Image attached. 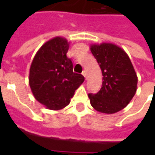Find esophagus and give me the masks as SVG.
<instances>
[{"mask_svg": "<svg viewBox=\"0 0 155 155\" xmlns=\"http://www.w3.org/2000/svg\"><path fill=\"white\" fill-rule=\"evenodd\" d=\"M82 74H83V76L85 78V79H86V78H87V72H86V71H83V72H82Z\"/></svg>", "mask_w": 155, "mask_h": 155, "instance_id": "esophagus-1", "label": "esophagus"}]
</instances>
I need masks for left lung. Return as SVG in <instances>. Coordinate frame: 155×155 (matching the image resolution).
Masks as SVG:
<instances>
[{
    "instance_id": "obj_1",
    "label": "left lung",
    "mask_w": 155,
    "mask_h": 155,
    "mask_svg": "<svg viewBox=\"0 0 155 155\" xmlns=\"http://www.w3.org/2000/svg\"><path fill=\"white\" fill-rule=\"evenodd\" d=\"M91 51L103 75L101 90L88 95L91 104L101 113H116L130 103L136 92L138 78L134 66L125 51L115 44H92Z\"/></svg>"
}]
</instances>
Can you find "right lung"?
<instances>
[{
	"label": "right lung",
	"mask_w": 155,
	"mask_h": 155,
	"mask_svg": "<svg viewBox=\"0 0 155 155\" xmlns=\"http://www.w3.org/2000/svg\"><path fill=\"white\" fill-rule=\"evenodd\" d=\"M69 42L55 37L42 45L35 54L29 71V85L35 99L51 110L66 107L75 91L84 81L83 75L73 72L67 58Z\"/></svg>",
	"instance_id": "1"
}]
</instances>
